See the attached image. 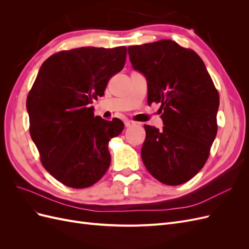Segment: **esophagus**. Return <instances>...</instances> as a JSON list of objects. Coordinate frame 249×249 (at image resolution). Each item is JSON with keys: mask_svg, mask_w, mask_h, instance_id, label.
Wrapping results in <instances>:
<instances>
[{"mask_svg": "<svg viewBox=\"0 0 249 249\" xmlns=\"http://www.w3.org/2000/svg\"><path fill=\"white\" fill-rule=\"evenodd\" d=\"M124 124H125V126H127V127H130V126H133V125H136V123L135 122H133V120H130V119H126L125 122H124Z\"/></svg>", "mask_w": 249, "mask_h": 249, "instance_id": "esophagus-1", "label": "esophagus"}]
</instances>
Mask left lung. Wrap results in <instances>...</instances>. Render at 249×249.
Wrapping results in <instances>:
<instances>
[{"label":"left lung","mask_w":249,"mask_h":249,"mask_svg":"<svg viewBox=\"0 0 249 249\" xmlns=\"http://www.w3.org/2000/svg\"><path fill=\"white\" fill-rule=\"evenodd\" d=\"M147 81V103L160 104L162 130L145 124L141 158L159 182L177 186L206 164L217 134L219 94L201 58L170 39L127 48Z\"/></svg>","instance_id":"left-lung-1"}]
</instances>
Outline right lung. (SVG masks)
I'll return each instance as SVG.
<instances>
[{"instance_id":"right-lung-1","label":"right lung","mask_w":249,"mask_h":249,"mask_svg":"<svg viewBox=\"0 0 249 249\" xmlns=\"http://www.w3.org/2000/svg\"><path fill=\"white\" fill-rule=\"evenodd\" d=\"M125 57V47L58 52L42 63L29 91L30 135L43 167L67 187L92 186L110 166L109 141L124 124L94 116L91 104L124 69Z\"/></svg>"}]
</instances>
